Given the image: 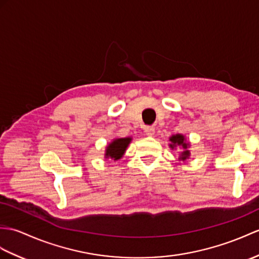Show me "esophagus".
I'll return each mask as SVG.
<instances>
[{
    "label": "esophagus",
    "instance_id": "esophagus-1",
    "mask_svg": "<svg viewBox=\"0 0 259 259\" xmlns=\"http://www.w3.org/2000/svg\"><path fill=\"white\" fill-rule=\"evenodd\" d=\"M154 132H155V129L153 127H146V128H144V134H146V136H148V137L154 136Z\"/></svg>",
    "mask_w": 259,
    "mask_h": 259
}]
</instances>
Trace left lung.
Here are the masks:
<instances>
[{
  "instance_id": "1",
  "label": "left lung",
  "mask_w": 259,
  "mask_h": 259,
  "mask_svg": "<svg viewBox=\"0 0 259 259\" xmlns=\"http://www.w3.org/2000/svg\"><path fill=\"white\" fill-rule=\"evenodd\" d=\"M169 147L173 150V149H177L180 148L181 149V152L179 154V160L180 161H183L185 162L188 159H190L191 157V152H190V147H191V143L188 141L184 135L181 134H177V135H172L169 138Z\"/></svg>"
}]
</instances>
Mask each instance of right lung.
Instances as JSON below:
<instances>
[{"mask_svg":"<svg viewBox=\"0 0 259 259\" xmlns=\"http://www.w3.org/2000/svg\"><path fill=\"white\" fill-rule=\"evenodd\" d=\"M131 141V137L115 138V139H112V141H110V143H108L106 147L105 159H111L113 161L121 159Z\"/></svg>","mask_w":259,"mask_h":259,"instance_id":"1","label":"right lung"}]
</instances>
